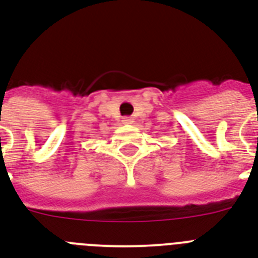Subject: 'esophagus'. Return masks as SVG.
Instances as JSON below:
<instances>
[{
    "label": "esophagus",
    "instance_id": "34e87169",
    "mask_svg": "<svg viewBox=\"0 0 258 258\" xmlns=\"http://www.w3.org/2000/svg\"><path fill=\"white\" fill-rule=\"evenodd\" d=\"M122 122L124 123V124H133L134 119L133 118H128V116H127V118H123Z\"/></svg>",
    "mask_w": 258,
    "mask_h": 258
}]
</instances>
